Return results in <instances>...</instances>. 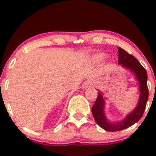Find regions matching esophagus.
<instances>
[{
    "mask_svg": "<svg viewBox=\"0 0 156 156\" xmlns=\"http://www.w3.org/2000/svg\"><path fill=\"white\" fill-rule=\"evenodd\" d=\"M92 85H93V81L90 79H88L83 83L82 85H81V87H82L83 89H86V88L90 87Z\"/></svg>",
    "mask_w": 156,
    "mask_h": 156,
    "instance_id": "1",
    "label": "esophagus"
}]
</instances>
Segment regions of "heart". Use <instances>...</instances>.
<instances>
[{
  "label": "heart",
  "instance_id": "heart-1",
  "mask_svg": "<svg viewBox=\"0 0 156 156\" xmlns=\"http://www.w3.org/2000/svg\"><path fill=\"white\" fill-rule=\"evenodd\" d=\"M106 53H96V54H94V56L91 57V62L96 64L101 63V62H103V60L106 59Z\"/></svg>",
  "mask_w": 156,
  "mask_h": 156
}]
</instances>
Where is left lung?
<instances>
[{"label": "left lung", "mask_w": 156, "mask_h": 156, "mask_svg": "<svg viewBox=\"0 0 156 156\" xmlns=\"http://www.w3.org/2000/svg\"><path fill=\"white\" fill-rule=\"evenodd\" d=\"M119 64L125 69H127L134 76L139 86V99L136 107L119 122H111L105 112V101L103 94L97 89L98 96L94 106L92 114L97 125L107 131H119L132 126L138 122L144 115L149 97L147 87V73L139 61L133 56L129 54L123 49L119 48Z\"/></svg>", "instance_id": "obj_1"}]
</instances>
